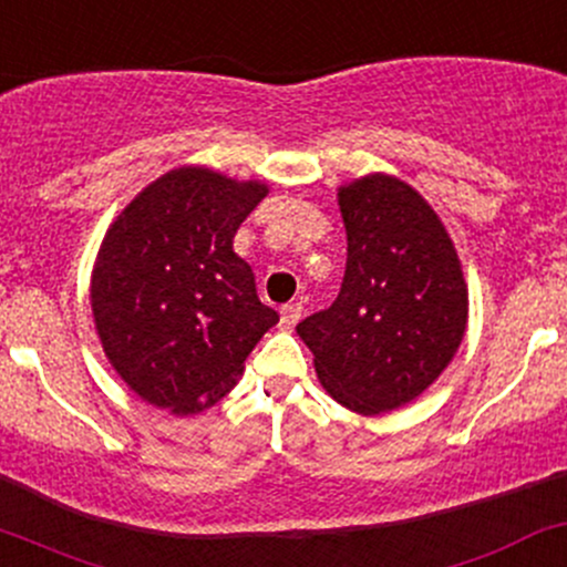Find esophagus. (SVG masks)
<instances>
[{"label": "esophagus", "mask_w": 567, "mask_h": 567, "mask_svg": "<svg viewBox=\"0 0 567 567\" xmlns=\"http://www.w3.org/2000/svg\"><path fill=\"white\" fill-rule=\"evenodd\" d=\"M301 312H303V307L301 303H285L282 309H279V322H282V328H293L298 320H301Z\"/></svg>", "instance_id": "esophagus-1"}]
</instances>
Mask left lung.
<instances>
[{
    "label": "left lung",
    "mask_w": 567,
    "mask_h": 567,
    "mask_svg": "<svg viewBox=\"0 0 567 567\" xmlns=\"http://www.w3.org/2000/svg\"><path fill=\"white\" fill-rule=\"evenodd\" d=\"M347 271L339 296L296 331L336 403L358 414L414 401L452 363L468 285L431 204L403 179L365 174L339 188Z\"/></svg>",
    "instance_id": "8db88e82"
}]
</instances>
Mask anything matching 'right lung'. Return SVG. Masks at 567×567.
<instances>
[{"label": "right lung", "mask_w": 567, "mask_h": 567, "mask_svg": "<svg viewBox=\"0 0 567 567\" xmlns=\"http://www.w3.org/2000/svg\"><path fill=\"white\" fill-rule=\"evenodd\" d=\"M266 193L258 179L179 166L134 196L104 234L91 274L93 322L112 369L142 401L172 414L215 406L279 322L234 252Z\"/></svg>", "instance_id": "1"}]
</instances>
